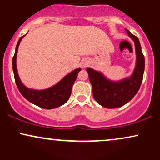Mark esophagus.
Wrapping results in <instances>:
<instances>
[{"label": "esophagus", "mask_w": 160, "mask_h": 160, "mask_svg": "<svg viewBox=\"0 0 160 160\" xmlns=\"http://www.w3.org/2000/svg\"><path fill=\"white\" fill-rule=\"evenodd\" d=\"M86 64H87L86 62H83V63H82V65H83V66H86Z\"/></svg>", "instance_id": "34e87169"}]
</instances>
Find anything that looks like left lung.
<instances>
[{
    "label": "left lung",
    "mask_w": 160,
    "mask_h": 160,
    "mask_svg": "<svg viewBox=\"0 0 160 160\" xmlns=\"http://www.w3.org/2000/svg\"><path fill=\"white\" fill-rule=\"evenodd\" d=\"M126 32L134 41L136 55L135 66L131 76L120 80H112L101 71L91 68H86L92 86L93 97L100 105L106 108H120L128 103L137 94L142 82L145 62L140 41L127 29Z\"/></svg>",
    "instance_id": "1"
}]
</instances>
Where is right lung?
I'll list each match as a JSON object with an SVG mask.
<instances>
[{"label": "right lung", "mask_w": 160, "mask_h": 160, "mask_svg": "<svg viewBox=\"0 0 160 160\" xmlns=\"http://www.w3.org/2000/svg\"><path fill=\"white\" fill-rule=\"evenodd\" d=\"M25 35L20 38L16 47L15 54L12 58V71H13L15 81L18 89L22 96L31 103L44 109H54L63 105L68 101L71 96V89L76 80L78 73L81 71L78 68L69 74L65 75L60 81L50 87L44 89H29L22 83L18 74L16 67V57L20 42Z\"/></svg>", "instance_id": "obj_1"}]
</instances>
